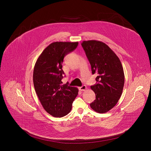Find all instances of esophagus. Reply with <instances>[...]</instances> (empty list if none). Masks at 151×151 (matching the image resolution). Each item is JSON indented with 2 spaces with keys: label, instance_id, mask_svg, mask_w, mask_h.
Returning <instances> with one entry per match:
<instances>
[{
  "label": "esophagus",
  "instance_id": "esophagus-1",
  "mask_svg": "<svg viewBox=\"0 0 151 151\" xmlns=\"http://www.w3.org/2000/svg\"><path fill=\"white\" fill-rule=\"evenodd\" d=\"M86 89V86L85 85H84V86H80V87H79V89L80 91H85Z\"/></svg>",
  "mask_w": 151,
  "mask_h": 151
}]
</instances>
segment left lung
Segmentation results:
<instances>
[{
	"mask_svg": "<svg viewBox=\"0 0 151 151\" xmlns=\"http://www.w3.org/2000/svg\"><path fill=\"white\" fill-rule=\"evenodd\" d=\"M81 45L91 65L92 74H97V83L91 86L96 94L91 108L99 113H106L115 106L122 95L124 83L122 63L115 52L102 42L84 41Z\"/></svg>",
	"mask_w": 151,
	"mask_h": 151,
	"instance_id": "left-lung-1",
	"label": "left lung"
}]
</instances>
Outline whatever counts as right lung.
I'll list each match as a JSON object with an SVG mask.
<instances>
[{"label": "right lung", "mask_w": 151, "mask_h": 151, "mask_svg": "<svg viewBox=\"0 0 151 151\" xmlns=\"http://www.w3.org/2000/svg\"><path fill=\"white\" fill-rule=\"evenodd\" d=\"M78 42H55L50 44L38 58L33 80L36 94L43 109L54 117H63L71 110L78 94L76 87L62 85L65 56L74 50Z\"/></svg>", "instance_id": "1"}]
</instances>
